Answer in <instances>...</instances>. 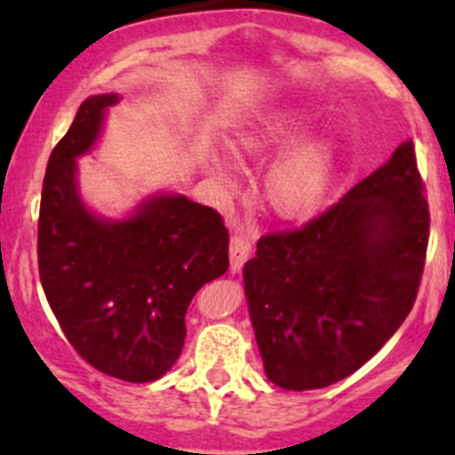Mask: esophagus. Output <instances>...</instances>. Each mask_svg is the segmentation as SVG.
<instances>
[{
	"mask_svg": "<svg viewBox=\"0 0 455 455\" xmlns=\"http://www.w3.org/2000/svg\"><path fill=\"white\" fill-rule=\"evenodd\" d=\"M251 249H253V242L246 233L237 231L231 235V246H228V255H231V270L233 273H240L242 266L246 264V259L251 257Z\"/></svg>",
	"mask_w": 455,
	"mask_h": 455,
	"instance_id": "obj_1",
	"label": "esophagus"
}]
</instances>
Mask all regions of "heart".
Returning <instances> with one entry per match:
<instances>
[{"mask_svg": "<svg viewBox=\"0 0 455 455\" xmlns=\"http://www.w3.org/2000/svg\"><path fill=\"white\" fill-rule=\"evenodd\" d=\"M301 123L295 118L270 123L266 127H257L246 132L233 142V151L240 158H261L282 147L291 145L299 136ZM211 169L222 185H231V176L218 158H211ZM334 169V149L332 142L316 139L297 145L288 151L282 160L275 163L266 176L264 191L270 206L277 213L297 218V215L310 213L323 200L328 191L330 178Z\"/></svg>", "mask_w": 455, "mask_h": 455, "instance_id": "heart-1", "label": "heart"}]
</instances>
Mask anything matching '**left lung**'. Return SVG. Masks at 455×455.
<instances>
[{
    "mask_svg": "<svg viewBox=\"0 0 455 455\" xmlns=\"http://www.w3.org/2000/svg\"><path fill=\"white\" fill-rule=\"evenodd\" d=\"M427 242L411 140L310 222L259 237L244 288L268 380L306 392L368 363L414 306Z\"/></svg>",
    "mask_w": 455,
    "mask_h": 455,
    "instance_id": "1",
    "label": "left lung"
}]
</instances>
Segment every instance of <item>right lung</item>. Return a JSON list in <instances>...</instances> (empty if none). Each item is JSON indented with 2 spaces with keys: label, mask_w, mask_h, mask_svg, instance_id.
Returning a JSON list of instances; mask_svg holds the SVG:
<instances>
[{
  "label": "right lung",
  "mask_w": 455,
  "mask_h": 455,
  "mask_svg": "<svg viewBox=\"0 0 455 455\" xmlns=\"http://www.w3.org/2000/svg\"><path fill=\"white\" fill-rule=\"evenodd\" d=\"M116 100H84L50 154L36 259L45 299L76 355L114 379L149 383L180 356L196 292L227 273L228 231L218 211L185 196L147 200L123 222L85 209L75 158L94 145Z\"/></svg>",
  "instance_id": "obj_1"
}]
</instances>
